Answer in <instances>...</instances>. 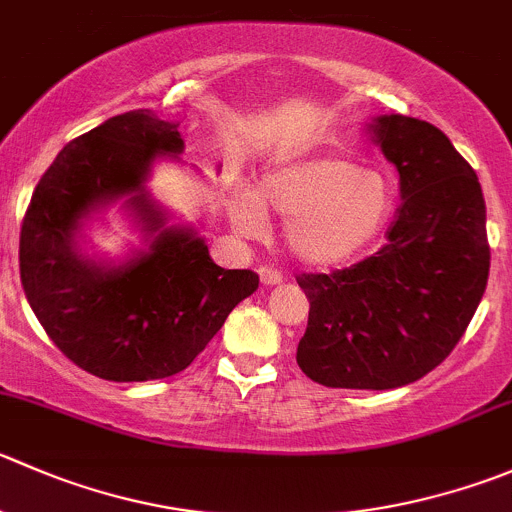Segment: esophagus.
I'll use <instances>...</instances> for the list:
<instances>
[{"instance_id":"esophagus-1","label":"esophagus","mask_w":512,"mask_h":512,"mask_svg":"<svg viewBox=\"0 0 512 512\" xmlns=\"http://www.w3.org/2000/svg\"><path fill=\"white\" fill-rule=\"evenodd\" d=\"M260 280H262V285L275 287L282 282V275L277 270H272V267H260Z\"/></svg>"}]
</instances>
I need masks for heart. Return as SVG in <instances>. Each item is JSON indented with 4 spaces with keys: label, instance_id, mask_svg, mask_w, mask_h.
I'll list each match as a JSON object with an SVG mask.
<instances>
[{
    "label": "heart",
    "instance_id": "1",
    "mask_svg": "<svg viewBox=\"0 0 512 512\" xmlns=\"http://www.w3.org/2000/svg\"><path fill=\"white\" fill-rule=\"evenodd\" d=\"M395 192L388 175L350 157L320 155L285 162L260 177L255 195H242L235 220L260 235L267 215L285 220V245L302 265L327 270L350 262L388 225Z\"/></svg>",
    "mask_w": 512,
    "mask_h": 512
}]
</instances>
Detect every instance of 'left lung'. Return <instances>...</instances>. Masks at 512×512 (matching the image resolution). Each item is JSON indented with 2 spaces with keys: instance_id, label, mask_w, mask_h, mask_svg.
<instances>
[{
  "instance_id": "8db88e82",
  "label": "left lung",
  "mask_w": 512,
  "mask_h": 512,
  "mask_svg": "<svg viewBox=\"0 0 512 512\" xmlns=\"http://www.w3.org/2000/svg\"><path fill=\"white\" fill-rule=\"evenodd\" d=\"M365 132L398 170L403 205L375 255L297 277L310 300L297 365L325 388L393 390L438 367L483 300L485 200L475 170L435 124L380 114Z\"/></svg>"
}]
</instances>
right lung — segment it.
Segmentation results:
<instances>
[{
    "label": "right lung",
    "mask_w": 512,
    "mask_h": 512,
    "mask_svg": "<svg viewBox=\"0 0 512 512\" xmlns=\"http://www.w3.org/2000/svg\"><path fill=\"white\" fill-rule=\"evenodd\" d=\"M177 127L150 109L109 117L59 152L24 215L29 307L54 345L102 380L177 375L260 285L252 270L215 265L200 227L152 197L157 162H182ZM114 204L141 245L119 258L89 253L86 230Z\"/></svg>",
    "instance_id": "add662e5"
}]
</instances>
